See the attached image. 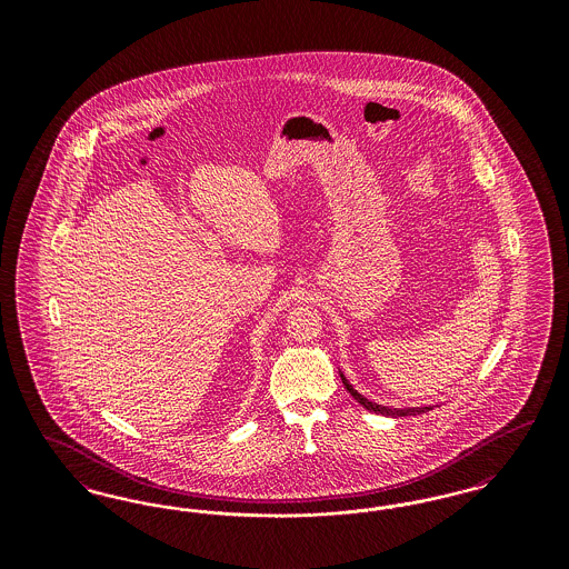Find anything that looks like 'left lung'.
<instances>
[{
  "mask_svg": "<svg viewBox=\"0 0 569 569\" xmlns=\"http://www.w3.org/2000/svg\"><path fill=\"white\" fill-rule=\"evenodd\" d=\"M341 373V371H339ZM341 379H343V386L348 388V392L352 395L353 399L360 403V406L365 407V409H369V411H373V413H381V416H392V418H399V416H416V413H425V411H429V409H433L435 406H420V407H388V406H378V403H373V401H369L367 397H362L358 390H353L352 383L346 379V376L341 373Z\"/></svg>",
  "mask_w": 569,
  "mask_h": 569,
  "instance_id": "1",
  "label": "left lung"
}]
</instances>
